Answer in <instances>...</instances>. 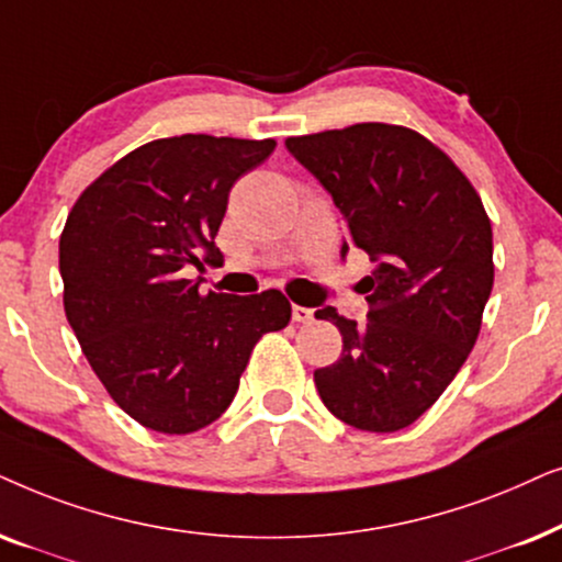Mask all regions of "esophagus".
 I'll use <instances>...</instances> for the list:
<instances>
[{
  "label": "esophagus",
  "mask_w": 562,
  "mask_h": 562,
  "mask_svg": "<svg viewBox=\"0 0 562 562\" xmlns=\"http://www.w3.org/2000/svg\"><path fill=\"white\" fill-rule=\"evenodd\" d=\"M293 321H297V324H311L313 311L303 308V305H293Z\"/></svg>",
  "instance_id": "1"
}]
</instances>
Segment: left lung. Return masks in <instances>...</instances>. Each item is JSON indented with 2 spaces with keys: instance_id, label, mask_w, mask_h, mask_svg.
<instances>
[{
  "instance_id": "obj_1",
  "label": "left lung",
  "mask_w": 562,
  "mask_h": 562,
  "mask_svg": "<svg viewBox=\"0 0 562 562\" xmlns=\"http://www.w3.org/2000/svg\"><path fill=\"white\" fill-rule=\"evenodd\" d=\"M331 194L349 249L375 272L359 282L368 324L316 311L341 357L313 372L324 406L362 431H398L431 406L473 349L493 288V234L481 198L450 156L416 131L357 123L285 140Z\"/></svg>"
}]
</instances>
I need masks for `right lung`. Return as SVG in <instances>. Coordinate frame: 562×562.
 <instances>
[{
    "instance_id": "1",
    "label": "right lung",
    "mask_w": 562,
    "mask_h": 562,
    "mask_svg": "<svg viewBox=\"0 0 562 562\" xmlns=\"http://www.w3.org/2000/svg\"><path fill=\"white\" fill-rule=\"evenodd\" d=\"M274 140L159 138L87 187L66 218L64 311L112 401L146 429L192 434L231 406L251 349L290 321L280 290L200 293L228 192Z\"/></svg>"
}]
</instances>
